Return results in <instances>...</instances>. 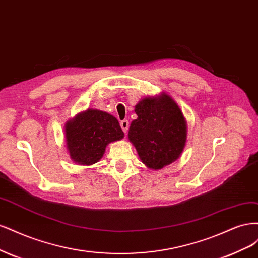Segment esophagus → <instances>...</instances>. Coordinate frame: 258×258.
Instances as JSON below:
<instances>
[{"label": "esophagus", "instance_id": "obj_1", "mask_svg": "<svg viewBox=\"0 0 258 258\" xmlns=\"http://www.w3.org/2000/svg\"><path fill=\"white\" fill-rule=\"evenodd\" d=\"M120 125H121V127H122V130H123V132L125 133H127V131H128V126H130V123H128V121L127 120H123V121H121L120 122Z\"/></svg>", "mask_w": 258, "mask_h": 258}]
</instances>
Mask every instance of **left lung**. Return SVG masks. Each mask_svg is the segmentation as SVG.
I'll return each mask as SVG.
<instances>
[{
	"label": "left lung",
	"instance_id": "obj_1",
	"mask_svg": "<svg viewBox=\"0 0 258 258\" xmlns=\"http://www.w3.org/2000/svg\"><path fill=\"white\" fill-rule=\"evenodd\" d=\"M128 139L148 168L161 169L179 159L186 143L187 124L178 104L166 93L143 98L135 106Z\"/></svg>",
	"mask_w": 258,
	"mask_h": 258
}]
</instances>
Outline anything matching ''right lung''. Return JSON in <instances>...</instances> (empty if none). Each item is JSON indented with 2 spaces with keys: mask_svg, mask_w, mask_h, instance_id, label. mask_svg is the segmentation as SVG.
Returning a JSON list of instances; mask_svg holds the SVG:
<instances>
[{
  "mask_svg": "<svg viewBox=\"0 0 258 258\" xmlns=\"http://www.w3.org/2000/svg\"><path fill=\"white\" fill-rule=\"evenodd\" d=\"M124 137L118 120L97 109H87L65 124V139L71 159L79 165H92L102 159L106 147Z\"/></svg>",
  "mask_w": 258,
  "mask_h": 258,
  "instance_id": "right-lung-1",
  "label": "right lung"
}]
</instances>
